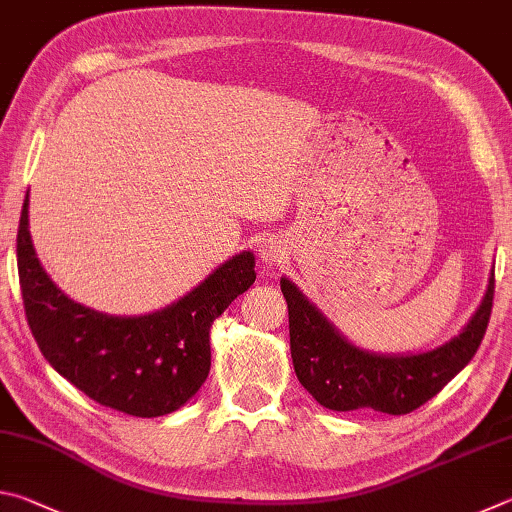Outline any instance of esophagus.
Wrapping results in <instances>:
<instances>
[{
    "label": "esophagus",
    "instance_id": "obj_1",
    "mask_svg": "<svg viewBox=\"0 0 512 512\" xmlns=\"http://www.w3.org/2000/svg\"><path fill=\"white\" fill-rule=\"evenodd\" d=\"M257 255L266 266H280L289 255V241L280 235H264L259 239Z\"/></svg>",
    "mask_w": 512,
    "mask_h": 512
}]
</instances>
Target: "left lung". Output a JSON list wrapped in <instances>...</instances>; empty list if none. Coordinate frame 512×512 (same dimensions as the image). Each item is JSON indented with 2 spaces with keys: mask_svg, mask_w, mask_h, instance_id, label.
<instances>
[{
  "mask_svg": "<svg viewBox=\"0 0 512 512\" xmlns=\"http://www.w3.org/2000/svg\"><path fill=\"white\" fill-rule=\"evenodd\" d=\"M280 289L289 307L293 368L309 395L329 411L372 409L404 415L443 391L479 350L492 311L495 273H490L481 305L454 339L409 354L359 348L289 277H282Z\"/></svg>",
  "mask_w": 512,
  "mask_h": 512,
  "instance_id": "1",
  "label": "left lung"
}]
</instances>
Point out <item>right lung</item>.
Returning <instances> with one entry per match:
<instances>
[{"label":"right lung","mask_w":512,"mask_h":512,"mask_svg":"<svg viewBox=\"0 0 512 512\" xmlns=\"http://www.w3.org/2000/svg\"><path fill=\"white\" fill-rule=\"evenodd\" d=\"M24 311L49 366L90 400L135 418L185 406L210 375V327L255 282V255H232L171 305L112 316L74 302L42 268L29 232V192L17 228Z\"/></svg>","instance_id":"add662e5"}]
</instances>
